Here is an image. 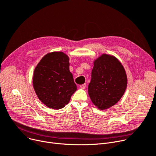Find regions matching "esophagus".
I'll return each instance as SVG.
<instances>
[{
	"label": "esophagus",
	"mask_w": 156,
	"mask_h": 156,
	"mask_svg": "<svg viewBox=\"0 0 156 156\" xmlns=\"http://www.w3.org/2000/svg\"><path fill=\"white\" fill-rule=\"evenodd\" d=\"M86 87H87L86 83H84V84H82V85H80V87L81 88H82V89H85V88H86Z\"/></svg>",
	"instance_id": "obj_1"
}]
</instances>
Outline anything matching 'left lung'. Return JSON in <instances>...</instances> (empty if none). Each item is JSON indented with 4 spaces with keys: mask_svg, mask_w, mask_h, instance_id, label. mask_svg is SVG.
<instances>
[{
    "mask_svg": "<svg viewBox=\"0 0 156 156\" xmlns=\"http://www.w3.org/2000/svg\"><path fill=\"white\" fill-rule=\"evenodd\" d=\"M94 64L88 94L98 109H108L116 104L125 92L126 72L117 58L108 54H102Z\"/></svg>",
    "mask_w": 156,
    "mask_h": 156,
    "instance_id": "8db88e82",
    "label": "left lung"
}]
</instances>
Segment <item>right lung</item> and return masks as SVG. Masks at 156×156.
Returning <instances> with one entry per match:
<instances>
[{"instance_id":"obj_1","label":"right lung","mask_w":156,"mask_h":156,"mask_svg":"<svg viewBox=\"0 0 156 156\" xmlns=\"http://www.w3.org/2000/svg\"><path fill=\"white\" fill-rule=\"evenodd\" d=\"M33 85L38 99L48 108H63L77 89L68 56L62 52L46 54L35 69Z\"/></svg>"}]
</instances>
